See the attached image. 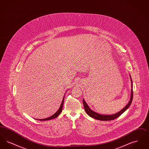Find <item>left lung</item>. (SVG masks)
Listing matches in <instances>:
<instances>
[{
	"instance_id": "1",
	"label": "left lung",
	"mask_w": 149,
	"mask_h": 149,
	"mask_svg": "<svg viewBox=\"0 0 149 149\" xmlns=\"http://www.w3.org/2000/svg\"><path fill=\"white\" fill-rule=\"evenodd\" d=\"M130 77L131 79V97H130V99L127 103V104L125 107L122 109H121L120 112L116 113L114 114H111V115H107V114H100L94 111H92L89 106L88 105L86 104V103L85 102L84 99L83 100V105L84 107V109H85V112L86 113L88 114V115H89L90 117H92L93 118H95L96 120H114L116 118H117V117H118L119 116H120L122 114L123 112H125L128 108H129V107L130 106L131 103H132V100L133 98V83H132V80L131 79V77L130 75Z\"/></svg>"
}]
</instances>
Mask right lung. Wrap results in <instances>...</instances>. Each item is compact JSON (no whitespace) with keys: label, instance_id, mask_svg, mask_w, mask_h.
<instances>
[{"label":"right lung","instance_id":"add662e5","mask_svg":"<svg viewBox=\"0 0 149 149\" xmlns=\"http://www.w3.org/2000/svg\"><path fill=\"white\" fill-rule=\"evenodd\" d=\"M65 95H64V97H63V99L62 102H61V105H60V107L59 109L56 112H55V113L52 116H50V117H48V118H45V119H39V120H38V119H36V120H52V119H54V118H56L61 113V112H62L63 107V104H64V97H65Z\"/></svg>","mask_w":149,"mask_h":149}]
</instances>
